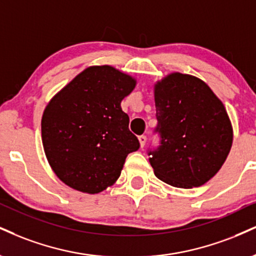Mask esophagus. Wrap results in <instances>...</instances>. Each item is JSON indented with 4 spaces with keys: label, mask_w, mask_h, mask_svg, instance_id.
Listing matches in <instances>:
<instances>
[{
    "label": "esophagus",
    "mask_w": 256,
    "mask_h": 256,
    "mask_svg": "<svg viewBox=\"0 0 256 256\" xmlns=\"http://www.w3.org/2000/svg\"><path fill=\"white\" fill-rule=\"evenodd\" d=\"M138 140H140V148H144L146 143V136H144V134H142V136L138 137Z\"/></svg>",
    "instance_id": "34e87169"
}]
</instances>
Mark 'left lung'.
<instances>
[{
    "mask_svg": "<svg viewBox=\"0 0 256 256\" xmlns=\"http://www.w3.org/2000/svg\"><path fill=\"white\" fill-rule=\"evenodd\" d=\"M155 106L160 146L148 152L154 173L180 188L208 182L232 149L224 104L202 80L174 72L155 86Z\"/></svg>",
    "mask_w": 256,
    "mask_h": 256,
    "instance_id": "left-lung-1",
    "label": "left lung"
}]
</instances>
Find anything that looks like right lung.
<instances>
[{
	"label": "right lung",
	"instance_id": "obj_1",
	"mask_svg": "<svg viewBox=\"0 0 256 256\" xmlns=\"http://www.w3.org/2000/svg\"><path fill=\"white\" fill-rule=\"evenodd\" d=\"M134 86L136 80L113 66H90L52 98L42 114V140L60 181L89 194L116 182L126 156L140 149L120 106Z\"/></svg>",
	"mask_w": 256,
	"mask_h": 256
}]
</instances>
